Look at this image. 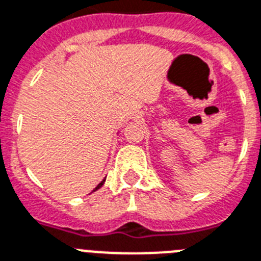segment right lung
<instances>
[{
	"label": "right lung",
	"instance_id": "right-lung-1",
	"mask_svg": "<svg viewBox=\"0 0 261 261\" xmlns=\"http://www.w3.org/2000/svg\"><path fill=\"white\" fill-rule=\"evenodd\" d=\"M104 182H106V179H103V181L100 182V184L97 185V186H96V188H95V190H93V191H96L97 189H100V188H101V186H103V185H104Z\"/></svg>",
	"mask_w": 261,
	"mask_h": 261
}]
</instances>
